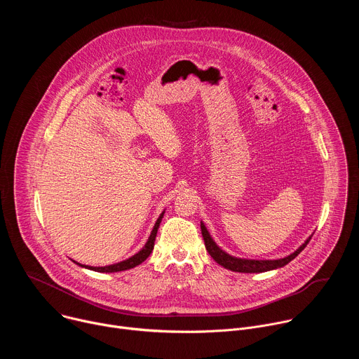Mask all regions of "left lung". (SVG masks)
I'll return each mask as SVG.
<instances>
[{"label": "left lung", "instance_id": "8db88e82", "mask_svg": "<svg viewBox=\"0 0 359 359\" xmlns=\"http://www.w3.org/2000/svg\"><path fill=\"white\" fill-rule=\"evenodd\" d=\"M200 229H201V236L204 240V245H206V250L209 251V254L213 257V260L223 266L227 270L236 271V273H264V271H270V270H276V269H281L285 264H288L291 260H294L297 255L305 248V245L310 243L313 234L306 238L294 252H291L290 255L284 259H278V260H248V259H238V257H233L229 252H226L224 250H222L216 241L212 238L210 233L208 231L206 226H204L203 222H200Z\"/></svg>", "mask_w": 359, "mask_h": 359}]
</instances>
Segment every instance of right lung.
<instances>
[{"label": "right lung", "instance_id": "add662e5", "mask_svg": "<svg viewBox=\"0 0 359 359\" xmlns=\"http://www.w3.org/2000/svg\"><path fill=\"white\" fill-rule=\"evenodd\" d=\"M163 215H165V210L161 213V216H159V219L156 220L155 226H153V230H151V233H150V236H149L146 244L143 245V248H142L140 251H137L135 255H132V257H129L128 260H123V262L116 263V264L105 266V267H90V266L79 264V263H76V262H74V263H76L78 266H81V267H83V269H88V270H92V271H97V273H118V271H125V270H129V269H133V267L142 264V263L149 257V255H150L153 247H155V240H156L158 229H159V226H161V222H162V219H163Z\"/></svg>", "mask_w": 359, "mask_h": 359}]
</instances>
